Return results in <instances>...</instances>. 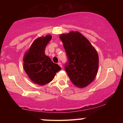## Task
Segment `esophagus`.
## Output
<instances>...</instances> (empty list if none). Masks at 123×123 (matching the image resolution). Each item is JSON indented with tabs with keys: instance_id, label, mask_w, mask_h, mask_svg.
<instances>
[{
	"instance_id": "esophagus-1",
	"label": "esophagus",
	"mask_w": 123,
	"mask_h": 123,
	"mask_svg": "<svg viewBox=\"0 0 123 123\" xmlns=\"http://www.w3.org/2000/svg\"><path fill=\"white\" fill-rule=\"evenodd\" d=\"M58 64L59 65H60V66H61V67H62V63H61V62H58Z\"/></svg>"
}]
</instances>
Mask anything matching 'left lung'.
Segmentation results:
<instances>
[{"mask_svg": "<svg viewBox=\"0 0 123 123\" xmlns=\"http://www.w3.org/2000/svg\"><path fill=\"white\" fill-rule=\"evenodd\" d=\"M69 62L65 69L72 83L79 88L91 84L98 73L99 57L97 50L80 32L71 31L60 36Z\"/></svg>", "mask_w": 123, "mask_h": 123, "instance_id": "left-lung-1", "label": "left lung"}]
</instances>
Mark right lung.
<instances>
[{
	"label": "right lung",
	"instance_id": "1",
	"mask_svg": "<svg viewBox=\"0 0 123 123\" xmlns=\"http://www.w3.org/2000/svg\"><path fill=\"white\" fill-rule=\"evenodd\" d=\"M51 37V35H47L35 39L23 58L25 72L32 82L39 86L51 81L56 73L61 69L45 54V49Z\"/></svg>",
	"mask_w": 123,
	"mask_h": 123
}]
</instances>
